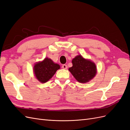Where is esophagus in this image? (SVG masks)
I'll list each match as a JSON object with an SVG mask.
<instances>
[{
    "mask_svg": "<svg viewBox=\"0 0 130 130\" xmlns=\"http://www.w3.org/2000/svg\"><path fill=\"white\" fill-rule=\"evenodd\" d=\"M62 67L63 69H67V68H68V67H67V66L66 64H63L62 66Z\"/></svg>",
    "mask_w": 130,
    "mask_h": 130,
    "instance_id": "esophagus-1",
    "label": "esophagus"
}]
</instances>
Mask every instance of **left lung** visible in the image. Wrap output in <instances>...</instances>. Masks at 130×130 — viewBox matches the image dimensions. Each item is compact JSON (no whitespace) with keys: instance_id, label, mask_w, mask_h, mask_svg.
<instances>
[{"instance_id":"obj_1","label":"left lung","mask_w":130,"mask_h":130,"mask_svg":"<svg viewBox=\"0 0 130 130\" xmlns=\"http://www.w3.org/2000/svg\"><path fill=\"white\" fill-rule=\"evenodd\" d=\"M72 63L73 66L69 68V70L79 82L86 83L95 76L96 66L92 61L78 55L73 58Z\"/></svg>"}]
</instances>
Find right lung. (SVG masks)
Returning <instances> with one entry per match:
<instances>
[{"label": "right lung", "mask_w": 130, "mask_h": 130, "mask_svg": "<svg viewBox=\"0 0 130 130\" xmlns=\"http://www.w3.org/2000/svg\"><path fill=\"white\" fill-rule=\"evenodd\" d=\"M60 68V65L55 63L51 59L45 58L42 62L35 64L34 70L37 80L42 83H45Z\"/></svg>", "instance_id": "right-lung-1"}]
</instances>
